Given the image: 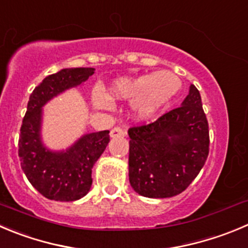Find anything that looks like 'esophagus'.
I'll use <instances>...</instances> for the list:
<instances>
[{
	"instance_id": "esophagus-1",
	"label": "esophagus",
	"mask_w": 248,
	"mask_h": 248,
	"mask_svg": "<svg viewBox=\"0 0 248 248\" xmlns=\"http://www.w3.org/2000/svg\"><path fill=\"white\" fill-rule=\"evenodd\" d=\"M109 136L110 138H123V136H125V131L120 128H113L110 130Z\"/></svg>"
}]
</instances>
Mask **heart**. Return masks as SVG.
<instances>
[{"label": "heart", "mask_w": 248, "mask_h": 248, "mask_svg": "<svg viewBox=\"0 0 248 248\" xmlns=\"http://www.w3.org/2000/svg\"><path fill=\"white\" fill-rule=\"evenodd\" d=\"M180 87L178 75L162 69L134 78H118L108 85L107 93L98 86L93 87L91 100L100 108H109L110 100L130 101L131 114L139 120H148L178 93Z\"/></svg>", "instance_id": "b5f03b06"}]
</instances>
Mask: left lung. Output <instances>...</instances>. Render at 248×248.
<instances>
[{
	"label": "left lung",
	"instance_id": "1",
	"mask_svg": "<svg viewBox=\"0 0 248 248\" xmlns=\"http://www.w3.org/2000/svg\"><path fill=\"white\" fill-rule=\"evenodd\" d=\"M128 134L129 181L141 196H176L199 175L208 157V122L195 85H190L180 107L147 125L130 128Z\"/></svg>",
	"mask_w": 248,
	"mask_h": 248
}]
</instances>
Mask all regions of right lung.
<instances>
[{
	"instance_id": "right-lung-1",
	"label": "right lung",
	"mask_w": 248,
	"mask_h": 248,
	"mask_svg": "<svg viewBox=\"0 0 248 248\" xmlns=\"http://www.w3.org/2000/svg\"><path fill=\"white\" fill-rule=\"evenodd\" d=\"M95 68H65L48 75L30 95L19 135L20 166L32 186L48 200L72 202L84 197L93 184V168L109 142V131L85 134L62 151L42 142V108L64 91L78 87Z\"/></svg>"
}]
</instances>
